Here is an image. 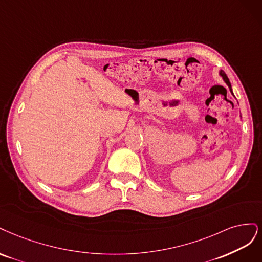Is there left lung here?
<instances>
[{
  "label": "left lung",
  "instance_id": "1",
  "mask_svg": "<svg viewBox=\"0 0 262 262\" xmlns=\"http://www.w3.org/2000/svg\"><path fill=\"white\" fill-rule=\"evenodd\" d=\"M220 75L222 76V77H223V79H224V81L226 82V85L227 86H229V88H230V90H231V92H232V87H231V82H230V80H229V78H227V76H226V74L223 72V71H221L220 72ZM232 94H233V92H232Z\"/></svg>",
  "mask_w": 262,
  "mask_h": 262
}]
</instances>
